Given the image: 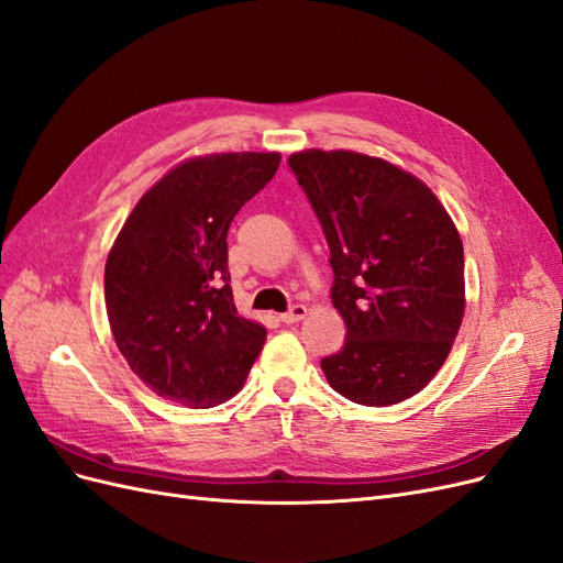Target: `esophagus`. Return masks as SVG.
<instances>
[{
    "label": "esophagus",
    "instance_id": "obj_1",
    "mask_svg": "<svg viewBox=\"0 0 563 563\" xmlns=\"http://www.w3.org/2000/svg\"><path fill=\"white\" fill-rule=\"evenodd\" d=\"M305 314H308V308H305V305H291V308H288V312L279 314V319L284 323H296V321L305 319Z\"/></svg>",
    "mask_w": 563,
    "mask_h": 563
}]
</instances>
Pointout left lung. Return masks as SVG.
Returning <instances> with one entry per match:
<instances>
[{"mask_svg":"<svg viewBox=\"0 0 563 563\" xmlns=\"http://www.w3.org/2000/svg\"><path fill=\"white\" fill-rule=\"evenodd\" d=\"M331 251L343 350L321 371L345 399L399 404L446 362L465 312V255L451 216L416 176L356 152L288 157Z\"/></svg>","mask_w":563,"mask_h":563,"instance_id":"8db88e82","label":"left lung"}]
</instances>
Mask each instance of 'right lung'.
<instances>
[{"instance_id": "1", "label": "right lung", "mask_w": 563, "mask_h": 563, "mask_svg": "<svg viewBox=\"0 0 563 563\" xmlns=\"http://www.w3.org/2000/svg\"><path fill=\"white\" fill-rule=\"evenodd\" d=\"M277 152L185 162L143 195L106 263L119 352L155 395L211 408L240 391L267 331L240 317L228 230L277 174Z\"/></svg>"}]
</instances>
